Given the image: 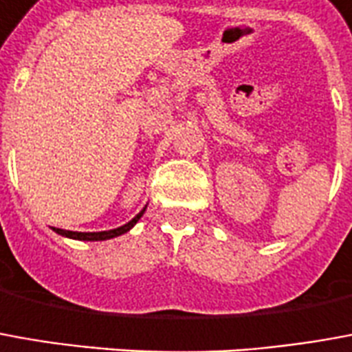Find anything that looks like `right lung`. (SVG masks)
<instances>
[{
    "mask_svg": "<svg viewBox=\"0 0 352 352\" xmlns=\"http://www.w3.org/2000/svg\"><path fill=\"white\" fill-rule=\"evenodd\" d=\"M144 210H146V208H144ZM144 210H142L141 213H137L129 223H125V225H122V227H118V228H112V230H100V232H72V230H63V228H53V230H55L56 234L66 236V238H74V240H85V242L110 240V238H116V236H122L125 234L127 230H131V228L137 225V221L142 217Z\"/></svg>",
    "mask_w": 352,
    "mask_h": 352,
    "instance_id": "right-lung-1",
    "label": "right lung"
}]
</instances>
